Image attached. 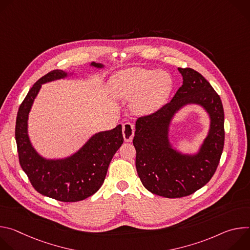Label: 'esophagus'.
<instances>
[{
    "label": "esophagus",
    "instance_id": "obj_1",
    "mask_svg": "<svg viewBox=\"0 0 250 250\" xmlns=\"http://www.w3.org/2000/svg\"><path fill=\"white\" fill-rule=\"evenodd\" d=\"M123 134L125 142H130L134 135V125L130 123L123 124Z\"/></svg>",
    "mask_w": 250,
    "mask_h": 250
}]
</instances>
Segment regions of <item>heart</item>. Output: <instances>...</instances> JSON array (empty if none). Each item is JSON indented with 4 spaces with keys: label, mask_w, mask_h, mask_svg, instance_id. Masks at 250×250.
Here are the masks:
<instances>
[{
    "label": "heart",
    "mask_w": 250,
    "mask_h": 250,
    "mask_svg": "<svg viewBox=\"0 0 250 250\" xmlns=\"http://www.w3.org/2000/svg\"><path fill=\"white\" fill-rule=\"evenodd\" d=\"M114 98H132L133 109L140 114H150L165 102L170 89V76L163 71L134 67L114 75L109 84Z\"/></svg>",
    "instance_id": "1"
}]
</instances>
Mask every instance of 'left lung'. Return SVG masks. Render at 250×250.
Returning <instances> with one entry per match:
<instances>
[{"label": "left lung", "instance_id": "left-lung-1", "mask_svg": "<svg viewBox=\"0 0 250 250\" xmlns=\"http://www.w3.org/2000/svg\"><path fill=\"white\" fill-rule=\"evenodd\" d=\"M178 70L183 85L160 109L137 119L133 137L135 165L142 184L149 192L169 199L190 196L205 186L218 168L225 144V114L220 96L196 70ZM188 102L205 106L212 119L202 149L193 158L178 155L168 147L167 139L169 119Z\"/></svg>", "mask_w": 250, "mask_h": 250}]
</instances>
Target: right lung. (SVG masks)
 <instances>
[{
	"label": "right lung",
	"instance_id": "obj_1",
	"mask_svg": "<svg viewBox=\"0 0 250 250\" xmlns=\"http://www.w3.org/2000/svg\"><path fill=\"white\" fill-rule=\"evenodd\" d=\"M93 66L102 65L93 62ZM66 76L53 70L34 83L21 104L16 121V141L20 164L32 187L42 195L60 202H79L94 195L104 183L113 156L124 142L122 125L93 136L75 155L49 161L32 148L27 136V116L42 84Z\"/></svg>",
	"mask_w": 250,
	"mask_h": 250
}]
</instances>
